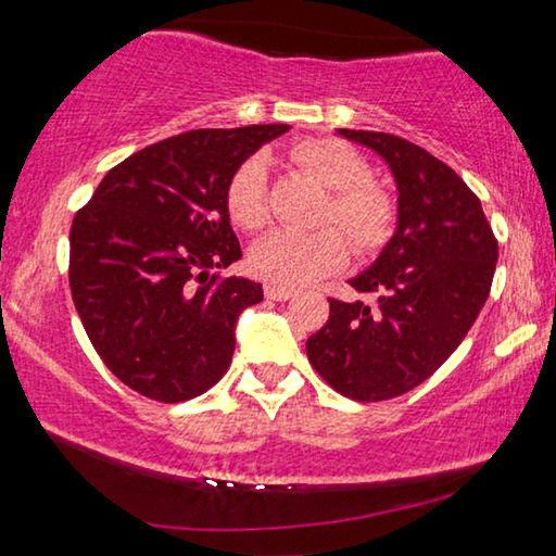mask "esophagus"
Returning <instances> with one entry per match:
<instances>
[{"label": "esophagus", "instance_id": "esophagus-1", "mask_svg": "<svg viewBox=\"0 0 556 556\" xmlns=\"http://www.w3.org/2000/svg\"><path fill=\"white\" fill-rule=\"evenodd\" d=\"M265 296L271 301H287L294 296V289H287V287H277V285H267L265 287Z\"/></svg>", "mask_w": 556, "mask_h": 556}]
</instances>
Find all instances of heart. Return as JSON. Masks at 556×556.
I'll return each mask as SVG.
<instances>
[{"instance_id":"obj_1","label":"heart","mask_w":556,"mask_h":556,"mask_svg":"<svg viewBox=\"0 0 556 556\" xmlns=\"http://www.w3.org/2000/svg\"><path fill=\"white\" fill-rule=\"evenodd\" d=\"M291 156L318 184L331 191L324 220H336L348 232L357 252H372L390 238L394 203L380 186L368 181L365 156L341 139H306L291 149ZM230 220L242 230H260L267 220V162L250 156L235 168L225 186ZM348 260V242L338 228L312 232L275 230L252 244L248 265L260 279L277 287H306Z\"/></svg>"}]
</instances>
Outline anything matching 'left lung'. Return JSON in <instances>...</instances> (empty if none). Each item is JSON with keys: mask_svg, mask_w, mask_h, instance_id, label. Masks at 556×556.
Returning <instances> with one entry per match:
<instances>
[{"mask_svg": "<svg viewBox=\"0 0 556 556\" xmlns=\"http://www.w3.org/2000/svg\"><path fill=\"white\" fill-rule=\"evenodd\" d=\"M388 164L397 186V223L378 260L351 287L365 301H331L326 326L306 341L314 370L357 402L392 400L434 375L481 314L497 242L483 205L448 168L407 139L336 129Z\"/></svg>", "mask_w": 556, "mask_h": 556, "instance_id": "8db88e82", "label": "left lung"}]
</instances>
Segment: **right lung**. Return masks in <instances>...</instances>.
Instances as JSON below:
<instances>
[{"instance_id":"right-lung-1","label":"right lung","mask_w":556,"mask_h":556,"mask_svg":"<svg viewBox=\"0 0 556 556\" xmlns=\"http://www.w3.org/2000/svg\"><path fill=\"white\" fill-rule=\"evenodd\" d=\"M289 125L193 129L110 168L71 225V294L110 372L159 402L199 397L230 368L235 326L262 285L220 277L242 257L225 186Z\"/></svg>"}]
</instances>
